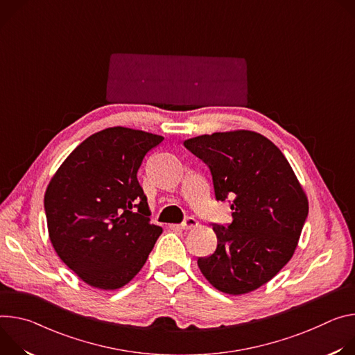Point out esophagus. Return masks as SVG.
Wrapping results in <instances>:
<instances>
[{"label":"esophagus","instance_id":"1","mask_svg":"<svg viewBox=\"0 0 355 355\" xmlns=\"http://www.w3.org/2000/svg\"><path fill=\"white\" fill-rule=\"evenodd\" d=\"M198 224H199V221L196 220L194 217H186V218L183 220V223L180 224V228H183V230H189V228L198 227Z\"/></svg>","mask_w":355,"mask_h":355}]
</instances>
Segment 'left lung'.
Returning <instances> with one entry per match:
<instances>
[{"label": "left lung", "mask_w": 355, "mask_h": 355, "mask_svg": "<svg viewBox=\"0 0 355 355\" xmlns=\"http://www.w3.org/2000/svg\"><path fill=\"white\" fill-rule=\"evenodd\" d=\"M183 145L209 166L216 200L231 202L232 210L228 225L213 224L217 248L198 259L202 273L228 295L258 289L289 262L307 218L295 172L277 145L252 131L214 132Z\"/></svg>", "instance_id": "obj_1"}]
</instances>
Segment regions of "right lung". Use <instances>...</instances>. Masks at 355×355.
Wrapping results in <instances>:
<instances>
[{
	"label": "right lung",
	"instance_id": "obj_1",
	"mask_svg": "<svg viewBox=\"0 0 355 355\" xmlns=\"http://www.w3.org/2000/svg\"><path fill=\"white\" fill-rule=\"evenodd\" d=\"M164 137L114 127L78 145L45 193L49 239L60 259L90 286L114 291L141 270L162 227L149 223L137 173Z\"/></svg>",
	"mask_w": 355,
	"mask_h": 355
}]
</instances>
